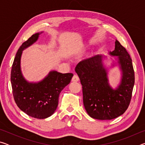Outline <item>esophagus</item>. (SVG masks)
<instances>
[{"label": "esophagus", "mask_w": 145, "mask_h": 145, "mask_svg": "<svg viewBox=\"0 0 145 145\" xmlns=\"http://www.w3.org/2000/svg\"><path fill=\"white\" fill-rule=\"evenodd\" d=\"M78 80H79V78H78V77L77 75H73L72 78V82H78Z\"/></svg>", "instance_id": "34e87169"}]
</instances>
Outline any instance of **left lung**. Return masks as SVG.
Instances as JSON below:
<instances>
[{
    "mask_svg": "<svg viewBox=\"0 0 145 145\" xmlns=\"http://www.w3.org/2000/svg\"><path fill=\"white\" fill-rule=\"evenodd\" d=\"M110 54L118 56L123 72L121 84L115 90L108 84L101 55L82 60L75 67L82 86L85 109L89 116L97 120H112L121 116L132 99L135 76L131 56L118 40L115 41L114 50Z\"/></svg>",
    "mask_w": 145,
    "mask_h": 145,
    "instance_id": "8db88e82",
    "label": "left lung"
}]
</instances>
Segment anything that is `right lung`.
<instances>
[{"mask_svg": "<svg viewBox=\"0 0 145 145\" xmlns=\"http://www.w3.org/2000/svg\"><path fill=\"white\" fill-rule=\"evenodd\" d=\"M39 34L36 33L32 35L19 48L12 65L11 82L17 106L29 116L44 119L55 112L60 93L70 84L73 75L53 71L38 83H29L24 79L20 70L22 53L24 48L38 40Z\"/></svg>", "mask_w": 145, "mask_h": 145, "instance_id": "right-lung-1", "label": "right lung"}]
</instances>
